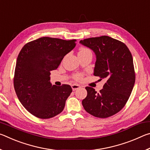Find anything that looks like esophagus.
Masks as SVG:
<instances>
[{"mask_svg": "<svg viewBox=\"0 0 150 150\" xmlns=\"http://www.w3.org/2000/svg\"><path fill=\"white\" fill-rule=\"evenodd\" d=\"M71 87H72V89L73 91H76L79 89V88H80V86L79 85H76V84H73L71 85Z\"/></svg>", "mask_w": 150, "mask_h": 150, "instance_id": "obj_1", "label": "esophagus"}]
</instances>
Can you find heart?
I'll list each match as a JSON object with an SVG mask.
<instances>
[{"label": "heart", "instance_id": "obj_1", "mask_svg": "<svg viewBox=\"0 0 150 150\" xmlns=\"http://www.w3.org/2000/svg\"><path fill=\"white\" fill-rule=\"evenodd\" d=\"M88 52H91V51L88 49H87V48L81 47L79 50V54H83V53H86ZM83 77V76L82 74H81V73H76V74H75L74 76H73V78H74L77 81L82 80Z\"/></svg>", "mask_w": 150, "mask_h": 150}]
</instances>
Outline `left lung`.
Segmentation results:
<instances>
[{"instance_id": "8db88e82", "label": "left lung", "mask_w": 150, "mask_h": 150, "mask_svg": "<svg viewBox=\"0 0 150 150\" xmlns=\"http://www.w3.org/2000/svg\"><path fill=\"white\" fill-rule=\"evenodd\" d=\"M80 44L96 55L94 75L106 81L99 93L85 87L87 96L82 105L95 117H110L123 108L132 91L136 79L132 55L123 42L107 35L81 40Z\"/></svg>"}]
</instances>
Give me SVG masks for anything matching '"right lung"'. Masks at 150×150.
Here are the masks:
<instances>
[{
  "label": "right lung",
  "instance_id": "obj_1",
  "mask_svg": "<svg viewBox=\"0 0 150 150\" xmlns=\"http://www.w3.org/2000/svg\"><path fill=\"white\" fill-rule=\"evenodd\" d=\"M76 40L42 37L24 45L16 60L15 92L26 110L42 119L59 115L72 92L69 85H52L50 71L55 70L66 54L75 47Z\"/></svg>",
  "mask_w": 150,
  "mask_h": 150
}]
</instances>
